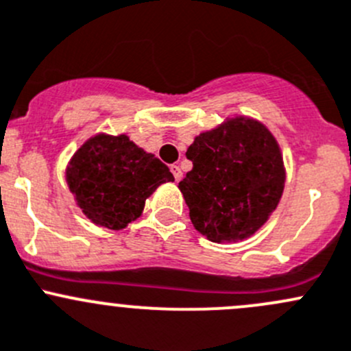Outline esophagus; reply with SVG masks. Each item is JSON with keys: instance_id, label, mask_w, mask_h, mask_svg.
Here are the masks:
<instances>
[{"instance_id": "obj_1", "label": "esophagus", "mask_w": 351, "mask_h": 351, "mask_svg": "<svg viewBox=\"0 0 351 351\" xmlns=\"http://www.w3.org/2000/svg\"><path fill=\"white\" fill-rule=\"evenodd\" d=\"M171 173H173V176H175V182H180V180L183 178V173H182V169H180V166L173 165L171 166Z\"/></svg>"}]
</instances>
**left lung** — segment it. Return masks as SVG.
Segmentation results:
<instances>
[{
    "instance_id": "1",
    "label": "left lung",
    "mask_w": 351,
    "mask_h": 351,
    "mask_svg": "<svg viewBox=\"0 0 351 351\" xmlns=\"http://www.w3.org/2000/svg\"><path fill=\"white\" fill-rule=\"evenodd\" d=\"M192 171L178 183L198 232L214 243L253 236L277 208L285 185L280 147L263 123L229 119L186 151Z\"/></svg>"
}]
</instances>
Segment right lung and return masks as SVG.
Returning <instances> with one entry per match:
<instances>
[{"instance_id":"right-lung-1","label":"right lung","mask_w":351,"mask_h":351,"mask_svg":"<svg viewBox=\"0 0 351 351\" xmlns=\"http://www.w3.org/2000/svg\"><path fill=\"white\" fill-rule=\"evenodd\" d=\"M66 182L93 224L120 231L143 214L146 198L161 183L175 178L165 162L123 134H98L71 158Z\"/></svg>"}]
</instances>
